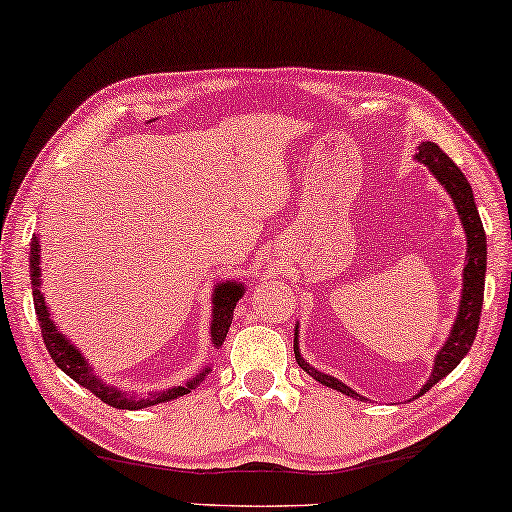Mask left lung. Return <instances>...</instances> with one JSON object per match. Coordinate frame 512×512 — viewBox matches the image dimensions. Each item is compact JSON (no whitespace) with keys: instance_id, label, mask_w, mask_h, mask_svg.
Wrapping results in <instances>:
<instances>
[{"instance_id":"8db88e82","label":"left lung","mask_w":512,"mask_h":512,"mask_svg":"<svg viewBox=\"0 0 512 512\" xmlns=\"http://www.w3.org/2000/svg\"><path fill=\"white\" fill-rule=\"evenodd\" d=\"M417 159L421 164H426L431 168V173L440 180V184L449 191V196L456 202L458 216L462 221V227H465L467 234V264H465V273H462V300H460V310H458V319L453 323L451 335L446 339V344L442 346V351L435 355V367L428 383L421 387V394H426L437 380H442L446 373H451L458 367L460 360L465 358L472 348L474 339H476V330H478V321H481V307H483V289H485V264H488V248H485V230L481 223V216H478L476 202H474V193L472 186H469L467 177L462 175V170L453 164V161L446 157V152L440 148L437 143L424 141L419 145V154ZM296 337H298V328H296ZM294 353L296 360L300 364V369L310 373L312 378L319 380L321 385L337 389L346 396H353L358 399V394L353 392L351 387H346L342 380L328 376V373L316 371L310 367L298 353V339L294 342ZM362 399V396H360Z\"/></svg>"}]
</instances>
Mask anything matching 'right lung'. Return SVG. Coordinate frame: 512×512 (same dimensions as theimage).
Returning <instances> with one entry per match:
<instances>
[{"label": "right lung", "instance_id": "1", "mask_svg": "<svg viewBox=\"0 0 512 512\" xmlns=\"http://www.w3.org/2000/svg\"><path fill=\"white\" fill-rule=\"evenodd\" d=\"M38 264H40L38 239L34 237L31 239V253H29L31 285H34V291H31V294H34V307H36V316L40 323V332H43V342L47 346V351H50L52 360L56 362V367H59L61 371H66L68 376L75 380V383H79L81 387L91 389L97 399L113 405V408H120V410H141V408H150V405H157L161 401H170V399H177V396L189 394L191 389L196 387L202 378H205V373L209 369L202 371L198 378H193L191 383H186L184 387H173V389H166V392H161V394H150L148 399H141V396H129L125 392H120V389H116V387L104 385L102 380L91 371V367H88L84 355H81L77 348L72 346L68 339L54 328L50 312H47L45 298H43V294H40V266ZM243 291L246 289H243V285H237V282H223V285L216 287V291H214V321H212L214 346L223 344V339L232 323V312H234V307H237V300L243 296Z\"/></svg>", "mask_w": 512, "mask_h": 512}]
</instances>
